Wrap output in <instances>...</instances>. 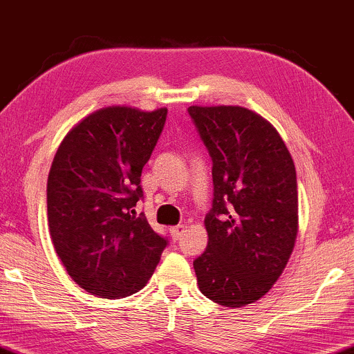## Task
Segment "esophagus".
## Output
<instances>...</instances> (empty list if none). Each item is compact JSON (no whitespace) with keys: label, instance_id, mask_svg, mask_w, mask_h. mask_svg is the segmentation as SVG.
Here are the masks:
<instances>
[{"label":"esophagus","instance_id":"obj_1","mask_svg":"<svg viewBox=\"0 0 354 354\" xmlns=\"http://www.w3.org/2000/svg\"><path fill=\"white\" fill-rule=\"evenodd\" d=\"M183 232H184V226L183 225L170 227V236H171L173 241H179V239H181V236H183Z\"/></svg>","mask_w":354,"mask_h":354}]
</instances>
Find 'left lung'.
<instances>
[{"instance_id": "obj_1", "label": "left lung", "mask_w": 354, "mask_h": 354, "mask_svg": "<svg viewBox=\"0 0 354 354\" xmlns=\"http://www.w3.org/2000/svg\"><path fill=\"white\" fill-rule=\"evenodd\" d=\"M187 112L213 162L208 243L194 261L198 288L218 305H250L271 290L295 245V165L276 128L245 107Z\"/></svg>"}]
</instances>
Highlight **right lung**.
Listing matches in <instances>:
<instances>
[{"label": "right lung", "instance_id": "obj_1", "mask_svg": "<svg viewBox=\"0 0 354 354\" xmlns=\"http://www.w3.org/2000/svg\"><path fill=\"white\" fill-rule=\"evenodd\" d=\"M167 112L99 109L67 133L54 156L49 232L68 276L93 295L123 298L141 290L167 247V239L133 210Z\"/></svg>", "mask_w": 354, "mask_h": 354}]
</instances>
